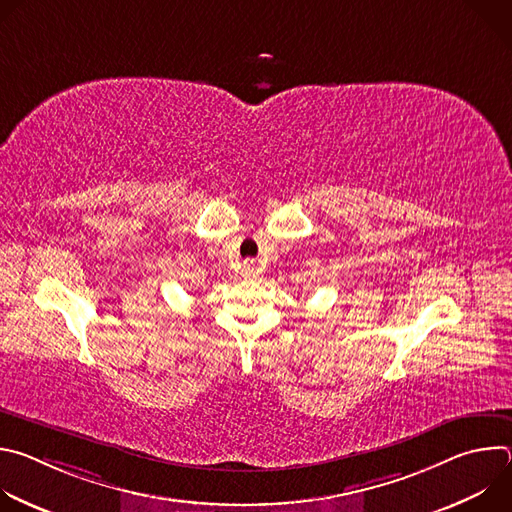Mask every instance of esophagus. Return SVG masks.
<instances>
[{
  "instance_id": "obj_1",
  "label": "esophagus",
  "mask_w": 512,
  "mask_h": 512,
  "mask_svg": "<svg viewBox=\"0 0 512 512\" xmlns=\"http://www.w3.org/2000/svg\"><path fill=\"white\" fill-rule=\"evenodd\" d=\"M243 271H245V275H249V277L255 275V273H257L255 263H253V261H245V263H243Z\"/></svg>"
}]
</instances>
